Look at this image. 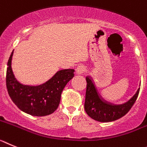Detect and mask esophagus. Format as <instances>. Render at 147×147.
<instances>
[{"instance_id":"34e87169","label":"esophagus","mask_w":147,"mask_h":147,"mask_svg":"<svg viewBox=\"0 0 147 147\" xmlns=\"http://www.w3.org/2000/svg\"><path fill=\"white\" fill-rule=\"evenodd\" d=\"M86 72V69L83 65H79L76 68V73L78 75H82V74L85 73Z\"/></svg>"}]
</instances>
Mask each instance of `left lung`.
Masks as SVG:
<instances>
[{"label":"left lung","mask_w":147,"mask_h":147,"mask_svg":"<svg viewBox=\"0 0 147 147\" xmlns=\"http://www.w3.org/2000/svg\"><path fill=\"white\" fill-rule=\"evenodd\" d=\"M86 92L84 108L87 114L93 119L100 122H109L125 116L132 108L139 93L140 88L127 102L121 105H112L104 101L97 92L93 80L86 77Z\"/></svg>","instance_id":"obj_1"}]
</instances>
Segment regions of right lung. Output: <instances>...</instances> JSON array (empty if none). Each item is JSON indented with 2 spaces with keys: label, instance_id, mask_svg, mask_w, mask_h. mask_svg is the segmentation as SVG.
Returning a JSON list of instances; mask_svg holds the SVG:
<instances>
[{
  "label": "right lung",
  "instance_id": "obj_1",
  "mask_svg": "<svg viewBox=\"0 0 147 147\" xmlns=\"http://www.w3.org/2000/svg\"><path fill=\"white\" fill-rule=\"evenodd\" d=\"M14 51L7 64L6 87L9 96L22 111L34 116H44L53 113L59 107L61 92L74 77L73 69L58 71L50 80L39 86L24 85L14 76L11 69Z\"/></svg>",
  "mask_w": 147,
  "mask_h": 147
}]
</instances>
